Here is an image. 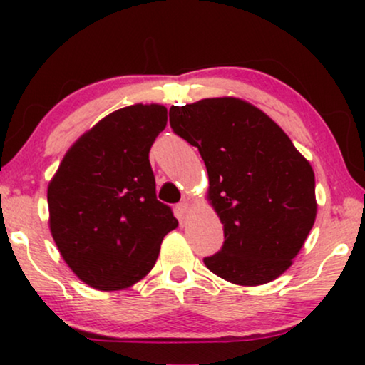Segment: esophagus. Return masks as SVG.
Segmentation results:
<instances>
[{
	"instance_id": "1",
	"label": "esophagus",
	"mask_w": 365,
	"mask_h": 365,
	"mask_svg": "<svg viewBox=\"0 0 365 365\" xmlns=\"http://www.w3.org/2000/svg\"><path fill=\"white\" fill-rule=\"evenodd\" d=\"M178 209H179V212H181V216L186 217L189 212V199H182V201L178 204Z\"/></svg>"
}]
</instances>
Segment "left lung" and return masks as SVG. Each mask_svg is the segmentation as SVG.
<instances>
[{
    "mask_svg": "<svg viewBox=\"0 0 365 365\" xmlns=\"http://www.w3.org/2000/svg\"><path fill=\"white\" fill-rule=\"evenodd\" d=\"M173 131L199 149L207 201L224 226L222 249L204 259L237 286H261L292 266L316 221L312 166L266 113L239 98L169 109Z\"/></svg>",
    "mask_w": 365,
    "mask_h": 365,
    "instance_id": "left-lung-1",
    "label": "left lung"
}]
</instances>
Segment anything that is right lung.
Instances as JSON below:
<instances>
[{
	"label": "right lung",
	"mask_w": 365,
	"mask_h": 365,
	"mask_svg": "<svg viewBox=\"0 0 365 365\" xmlns=\"http://www.w3.org/2000/svg\"><path fill=\"white\" fill-rule=\"evenodd\" d=\"M163 104L118 109L83 134L48 184L49 231L89 287L121 291L148 276L178 227L159 202L149 149L166 128Z\"/></svg>",
	"instance_id": "obj_1"
}]
</instances>
